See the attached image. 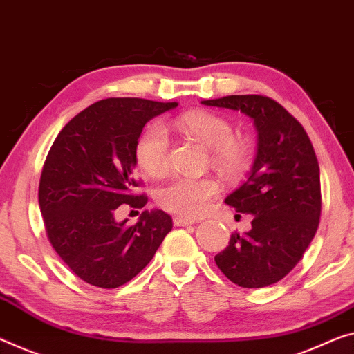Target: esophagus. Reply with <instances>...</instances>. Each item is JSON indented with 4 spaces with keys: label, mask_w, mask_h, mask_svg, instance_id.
Wrapping results in <instances>:
<instances>
[{
    "label": "esophagus",
    "mask_w": 354,
    "mask_h": 354,
    "mask_svg": "<svg viewBox=\"0 0 354 354\" xmlns=\"http://www.w3.org/2000/svg\"><path fill=\"white\" fill-rule=\"evenodd\" d=\"M194 223H198V220L182 218V216H176V218H174V225L176 226H189V225H194Z\"/></svg>",
    "instance_id": "esophagus-1"
}]
</instances>
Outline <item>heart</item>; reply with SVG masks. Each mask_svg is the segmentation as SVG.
Here are the masks:
<instances>
[{"label":"heart","mask_w":354,"mask_h":354,"mask_svg":"<svg viewBox=\"0 0 354 354\" xmlns=\"http://www.w3.org/2000/svg\"><path fill=\"white\" fill-rule=\"evenodd\" d=\"M174 128L214 150L215 161L230 176H237L247 162V147L234 140V129L225 117L214 112L192 111L174 120ZM139 166L151 176H160L169 165V139L160 124H150L136 144ZM218 193V183L212 177L176 176L156 192L161 207L183 216L203 214L209 201Z\"/></svg>","instance_id":"1"}]
</instances>
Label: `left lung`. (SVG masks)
<instances>
[{"label":"left lung","mask_w":354,"mask_h":354,"mask_svg":"<svg viewBox=\"0 0 354 354\" xmlns=\"http://www.w3.org/2000/svg\"><path fill=\"white\" fill-rule=\"evenodd\" d=\"M201 104L245 113L258 133L250 177L225 199L253 216L252 230L232 234L215 263L242 288L277 283L301 261L318 230L322 187L313 145L302 124L270 97L232 95Z\"/></svg>","instance_id":"1"}]
</instances>
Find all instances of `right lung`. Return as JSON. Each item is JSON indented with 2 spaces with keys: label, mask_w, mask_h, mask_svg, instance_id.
<instances>
[{
  "label": "right lung",
  "mask_w": 354,
  "mask_h": 354,
  "mask_svg": "<svg viewBox=\"0 0 354 354\" xmlns=\"http://www.w3.org/2000/svg\"><path fill=\"white\" fill-rule=\"evenodd\" d=\"M177 102L107 97L84 109L57 136L39 182V207L52 247L86 283L118 288L142 270L172 230L162 210H144L136 225L117 221L123 204L142 209L134 169L147 122Z\"/></svg>",
  "instance_id": "1"
}]
</instances>
